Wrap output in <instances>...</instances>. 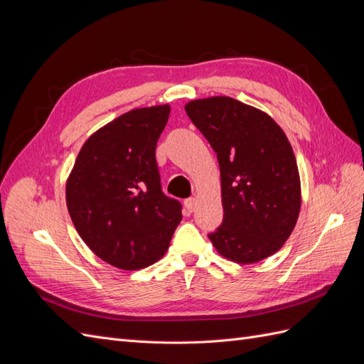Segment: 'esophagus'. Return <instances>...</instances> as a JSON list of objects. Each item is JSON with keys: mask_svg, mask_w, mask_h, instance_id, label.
Segmentation results:
<instances>
[{"mask_svg": "<svg viewBox=\"0 0 364 364\" xmlns=\"http://www.w3.org/2000/svg\"><path fill=\"white\" fill-rule=\"evenodd\" d=\"M183 205H185V209H186V211H188V213H193L194 209H196L197 200L194 199V197H190V199H185Z\"/></svg>", "mask_w": 364, "mask_h": 364, "instance_id": "esophagus-1", "label": "esophagus"}]
</instances>
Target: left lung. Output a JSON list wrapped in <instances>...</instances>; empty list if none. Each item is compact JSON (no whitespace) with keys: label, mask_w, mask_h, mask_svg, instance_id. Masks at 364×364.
<instances>
[{"label":"left lung","mask_w":364,"mask_h":364,"mask_svg":"<svg viewBox=\"0 0 364 364\" xmlns=\"http://www.w3.org/2000/svg\"><path fill=\"white\" fill-rule=\"evenodd\" d=\"M217 153L223 222L208 234L220 255L257 262L279 250L301 209L299 171L282 129L258 109L230 97L185 106Z\"/></svg>","instance_id":"left-lung-1"}]
</instances>
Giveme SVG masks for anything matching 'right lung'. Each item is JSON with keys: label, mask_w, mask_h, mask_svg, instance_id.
I'll list each match as a JSON object with an SVG mask.
<instances>
[{"label": "right lung", "mask_w": 364, "mask_h": 364, "mask_svg": "<svg viewBox=\"0 0 364 364\" xmlns=\"http://www.w3.org/2000/svg\"><path fill=\"white\" fill-rule=\"evenodd\" d=\"M170 106L134 109L87 139L67 182L77 232L103 261L144 269L167 252L182 205L162 191L156 142Z\"/></svg>", "instance_id": "1"}]
</instances>
